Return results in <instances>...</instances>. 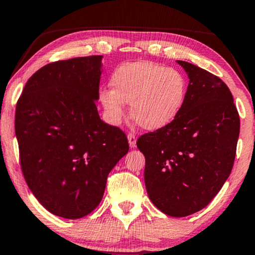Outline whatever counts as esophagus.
I'll use <instances>...</instances> for the list:
<instances>
[{
	"mask_svg": "<svg viewBox=\"0 0 255 255\" xmlns=\"http://www.w3.org/2000/svg\"><path fill=\"white\" fill-rule=\"evenodd\" d=\"M128 142H129V147L130 148H135L136 147V136H135L134 134L129 133L128 134Z\"/></svg>",
	"mask_w": 255,
	"mask_h": 255,
	"instance_id": "obj_1",
	"label": "esophagus"
}]
</instances>
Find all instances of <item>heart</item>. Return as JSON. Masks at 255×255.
Listing matches in <instances>:
<instances>
[{
	"instance_id": "heart-1",
	"label": "heart",
	"mask_w": 255,
	"mask_h": 255,
	"mask_svg": "<svg viewBox=\"0 0 255 255\" xmlns=\"http://www.w3.org/2000/svg\"><path fill=\"white\" fill-rule=\"evenodd\" d=\"M112 90L101 91L100 100L108 117L119 122L125 103L130 104V117L138 127L156 130L177 117L186 98L185 78L177 70L154 63H128L115 70Z\"/></svg>"
}]
</instances>
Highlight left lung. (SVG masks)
<instances>
[{
	"label": "left lung",
	"instance_id": "obj_1",
	"mask_svg": "<svg viewBox=\"0 0 255 255\" xmlns=\"http://www.w3.org/2000/svg\"><path fill=\"white\" fill-rule=\"evenodd\" d=\"M189 85L181 112L170 124L142 135L149 199L170 217L201 211L229 178L236 157L240 119L232 93L220 78L177 60Z\"/></svg>",
	"mask_w": 255,
	"mask_h": 255
}]
</instances>
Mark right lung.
Segmentation results:
<instances>
[{"label": "right lung", "instance_id": "obj_1", "mask_svg": "<svg viewBox=\"0 0 255 255\" xmlns=\"http://www.w3.org/2000/svg\"><path fill=\"white\" fill-rule=\"evenodd\" d=\"M103 56L43 66L16 105L15 133L23 175L53 215L79 219L99 205L107 176L128 152L120 128L97 110Z\"/></svg>", "mask_w": 255, "mask_h": 255}]
</instances>
